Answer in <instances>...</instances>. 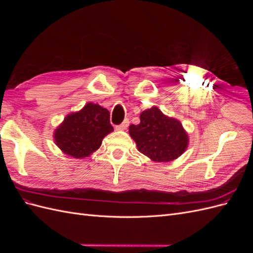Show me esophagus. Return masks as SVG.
Returning a JSON list of instances; mask_svg holds the SVG:
<instances>
[{
  "instance_id": "34e87169",
  "label": "esophagus",
  "mask_w": 253,
  "mask_h": 253,
  "mask_svg": "<svg viewBox=\"0 0 253 253\" xmlns=\"http://www.w3.org/2000/svg\"><path fill=\"white\" fill-rule=\"evenodd\" d=\"M127 126H128V120L126 119L121 125L117 126L115 128H116V131H124V129H126Z\"/></svg>"
}]
</instances>
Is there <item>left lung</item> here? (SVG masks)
Wrapping results in <instances>:
<instances>
[{
    "label": "left lung",
    "instance_id": "1",
    "mask_svg": "<svg viewBox=\"0 0 253 253\" xmlns=\"http://www.w3.org/2000/svg\"><path fill=\"white\" fill-rule=\"evenodd\" d=\"M128 133L138 151L154 163L173 162L189 145V136L181 122L167 116L157 106L143 111L140 124L129 126Z\"/></svg>",
    "mask_w": 253,
    "mask_h": 253
}]
</instances>
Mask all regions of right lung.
I'll return each instance as SVG.
<instances>
[{"instance_id": "right-lung-1", "label": "right lung", "mask_w": 253, "mask_h": 253, "mask_svg": "<svg viewBox=\"0 0 253 253\" xmlns=\"http://www.w3.org/2000/svg\"><path fill=\"white\" fill-rule=\"evenodd\" d=\"M113 131L110 112L88 102L80 111L66 115L53 131V141L65 155L82 159L100 148L104 137Z\"/></svg>"}]
</instances>
